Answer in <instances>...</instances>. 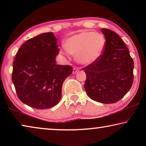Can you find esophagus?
Returning <instances> with one entry per match:
<instances>
[{
  "label": "esophagus",
  "instance_id": "1",
  "mask_svg": "<svg viewBox=\"0 0 146 146\" xmlns=\"http://www.w3.org/2000/svg\"><path fill=\"white\" fill-rule=\"evenodd\" d=\"M78 71V68H77L76 67H75L73 68V74H75L76 73H77Z\"/></svg>",
  "mask_w": 146,
  "mask_h": 146
}]
</instances>
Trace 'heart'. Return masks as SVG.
I'll return each mask as SVG.
<instances>
[{
    "label": "heart",
    "mask_w": 146,
    "mask_h": 146,
    "mask_svg": "<svg viewBox=\"0 0 146 146\" xmlns=\"http://www.w3.org/2000/svg\"><path fill=\"white\" fill-rule=\"evenodd\" d=\"M106 46L102 34L93 31H82L66 39L60 49L64 56L75 55L76 60L84 65L93 64L100 58Z\"/></svg>",
    "instance_id": "1"
}]
</instances>
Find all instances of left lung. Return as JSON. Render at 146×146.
Returning a JSON list of instances; mask_svg holds the SVG:
<instances>
[{
	"label": "left lung",
	"mask_w": 146,
	"mask_h": 146,
	"mask_svg": "<svg viewBox=\"0 0 146 146\" xmlns=\"http://www.w3.org/2000/svg\"><path fill=\"white\" fill-rule=\"evenodd\" d=\"M106 38L104 53L82 70L86 74L84 88L91 99L104 104L118 102L131 88L134 62L129 51L115 31L101 29Z\"/></svg>",
	"instance_id": "left-lung-1"
}]
</instances>
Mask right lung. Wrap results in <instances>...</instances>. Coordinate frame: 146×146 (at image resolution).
I'll use <instances>...</instances> for the list:
<instances>
[{
  "label": "right lung",
  "instance_id": "1",
  "mask_svg": "<svg viewBox=\"0 0 146 146\" xmlns=\"http://www.w3.org/2000/svg\"><path fill=\"white\" fill-rule=\"evenodd\" d=\"M57 39L52 32L29 39L19 48L13 64L12 82L21 102L35 109H48L61 98L71 66L58 65Z\"/></svg>",
  "mask_w": 146,
  "mask_h": 146
}]
</instances>
